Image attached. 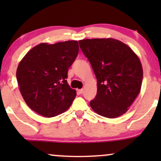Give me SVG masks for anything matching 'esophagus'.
<instances>
[{"instance_id":"34e87169","label":"esophagus","mask_w":161,"mask_h":161,"mask_svg":"<svg viewBox=\"0 0 161 161\" xmlns=\"http://www.w3.org/2000/svg\"><path fill=\"white\" fill-rule=\"evenodd\" d=\"M78 92L80 94H83V89H78Z\"/></svg>"}]
</instances>
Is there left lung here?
I'll return each mask as SVG.
<instances>
[{"label":"left lung","mask_w":161,"mask_h":161,"mask_svg":"<svg viewBox=\"0 0 161 161\" xmlns=\"http://www.w3.org/2000/svg\"><path fill=\"white\" fill-rule=\"evenodd\" d=\"M97 78V92L90 102L99 115L113 119L126 113L141 91L143 69L137 55L112 38L78 41Z\"/></svg>","instance_id":"1"}]
</instances>
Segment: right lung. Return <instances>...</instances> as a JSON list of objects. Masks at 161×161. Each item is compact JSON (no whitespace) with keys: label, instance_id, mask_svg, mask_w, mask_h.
Instances as JSON below:
<instances>
[{"label":"right lung","instance_id":"add662e5","mask_svg":"<svg viewBox=\"0 0 161 161\" xmlns=\"http://www.w3.org/2000/svg\"><path fill=\"white\" fill-rule=\"evenodd\" d=\"M77 41L41 43L19 63L16 76L19 91L31 109L53 117L70 107L76 91L68 84L67 72L78 54Z\"/></svg>","mask_w":161,"mask_h":161}]
</instances>
